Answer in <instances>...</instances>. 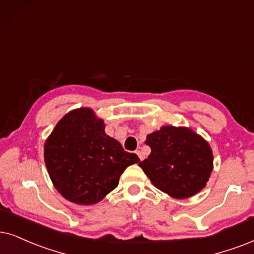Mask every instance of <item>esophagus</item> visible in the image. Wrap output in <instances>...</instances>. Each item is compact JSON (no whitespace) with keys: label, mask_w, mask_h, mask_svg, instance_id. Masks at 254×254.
<instances>
[{"label":"esophagus","mask_w":254,"mask_h":254,"mask_svg":"<svg viewBox=\"0 0 254 254\" xmlns=\"http://www.w3.org/2000/svg\"><path fill=\"white\" fill-rule=\"evenodd\" d=\"M136 153H137L138 158H139L140 160H143V159H144V155H143L142 152H140V151H136Z\"/></svg>","instance_id":"34e87169"}]
</instances>
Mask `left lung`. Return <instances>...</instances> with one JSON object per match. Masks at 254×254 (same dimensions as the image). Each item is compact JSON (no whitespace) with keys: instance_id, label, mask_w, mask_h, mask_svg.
Wrapping results in <instances>:
<instances>
[{"instance_id":"obj_1","label":"left lung","mask_w":254,"mask_h":254,"mask_svg":"<svg viewBox=\"0 0 254 254\" xmlns=\"http://www.w3.org/2000/svg\"><path fill=\"white\" fill-rule=\"evenodd\" d=\"M151 153L139 165L152 184L184 199L201 190L210 178L213 156L206 140L188 127H163L147 134Z\"/></svg>"}]
</instances>
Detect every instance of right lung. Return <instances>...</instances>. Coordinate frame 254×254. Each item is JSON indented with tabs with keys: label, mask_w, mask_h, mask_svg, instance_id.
Here are the masks:
<instances>
[{
	"label": "right lung",
	"mask_w": 254,
	"mask_h": 254,
	"mask_svg": "<svg viewBox=\"0 0 254 254\" xmlns=\"http://www.w3.org/2000/svg\"><path fill=\"white\" fill-rule=\"evenodd\" d=\"M104 122L81 108L61 120L44 144V160L57 191L76 204L91 205L117 188L139 158L108 136Z\"/></svg>",
	"instance_id": "right-lung-1"
}]
</instances>
